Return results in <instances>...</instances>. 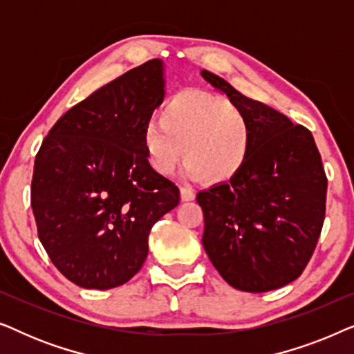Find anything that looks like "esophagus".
I'll return each mask as SVG.
<instances>
[{"label":"esophagus","instance_id":"1","mask_svg":"<svg viewBox=\"0 0 354 354\" xmlns=\"http://www.w3.org/2000/svg\"><path fill=\"white\" fill-rule=\"evenodd\" d=\"M180 196L183 201H192L195 200V192L190 187H180Z\"/></svg>","mask_w":354,"mask_h":354}]
</instances>
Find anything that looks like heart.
Segmentation results:
<instances>
[{
    "label": "heart",
    "mask_w": 354,
    "mask_h": 354,
    "mask_svg": "<svg viewBox=\"0 0 354 354\" xmlns=\"http://www.w3.org/2000/svg\"><path fill=\"white\" fill-rule=\"evenodd\" d=\"M253 129L234 101L201 90L178 91L143 132L148 162L169 176L185 154V172L206 183L234 178L251 151Z\"/></svg>",
    "instance_id": "1"
}]
</instances>
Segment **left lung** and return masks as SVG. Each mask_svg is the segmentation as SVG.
I'll return each instance as SVG.
<instances>
[{"label":"left lung","mask_w":354,"mask_h":354,"mask_svg":"<svg viewBox=\"0 0 354 354\" xmlns=\"http://www.w3.org/2000/svg\"><path fill=\"white\" fill-rule=\"evenodd\" d=\"M201 75L245 111L253 129L243 169L196 195L203 246L232 287L270 292L298 279L316 250L327 196L321 154L306 127L209 71Z\"/></svg>","instance_id":"1"}]
</instances>
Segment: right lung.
<instances>
[{
    "instance_id": "right-lung-1",
    "label": "right lung",
    "mask_w": 354,
    "mask_h": 354,
    "mask_svg": "<svg viewBox=\"0 0 354 354\" xmlns=\"http://www.w3.org/2000/svg\"><path fill=\"white\" fill-rule=\"evenodd\" d=\"M162 98V61L151 59L71 108L38 149L30 195L38 239L82 288L129 282L147 259L151 227L180 200L143 148Z\"/></svg>"
}]
</instances>
